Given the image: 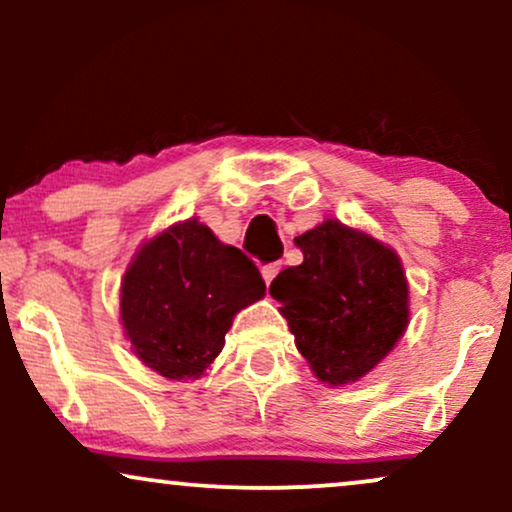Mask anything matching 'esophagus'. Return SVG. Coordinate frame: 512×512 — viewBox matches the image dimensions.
I'll use <instances>...</instances> for the list:
<instances>
[{
    "label": "esophagus",
    "instance_id": "esophagus-1",
    "mask_svg": "<svg viewBox=\"0 0 512 512\" xmlns=\"http://www.w3.org/2000/svg\"><path fill=\"white\" fill-rule=\"evenodd\" d=\"M279 269H281V267H279V264H276V262H274V264H264V267H262V279L267 281V286L272 284L274 276L279 274Z\"/></svg>",
    "mask_w": 512,
    "mask_h": 512
}]
</instances>
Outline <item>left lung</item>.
<instances>
[{"mask_svg":"<svg viewBox=\"0 0 512 512\" xmlns=\"http://www.w3.org/2000/svg\"><path fill=\"white\" fill-rule=\"evenodd\" d=\"M298 267L269 286L296 346L320 383L368 375L409 325V286L397 252L368 233L327 219L296 238Z\"/></svg>","mask_w":512,"mask_h":512,"instance_id":"obj_1","label":"left lung"}]
</instances>
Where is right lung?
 <instances>
[{
	"label": "right lung",
	"mask_w": 512,
	"mask_h": 512,
	"mask_svg": "<svg viewBox=\"0 0 512 512\" xmlns=\"http://www.w3.org/2000/svg\"><path fill=\"white\" fill-rule=\"evenodd\" d=\"M267 291L260 269L197 219L146 240L127 267L120 320L134 354L170 380L202 378L233 317Z\"/></svg>",
	"instance_id": "1"
}]
</instances>
